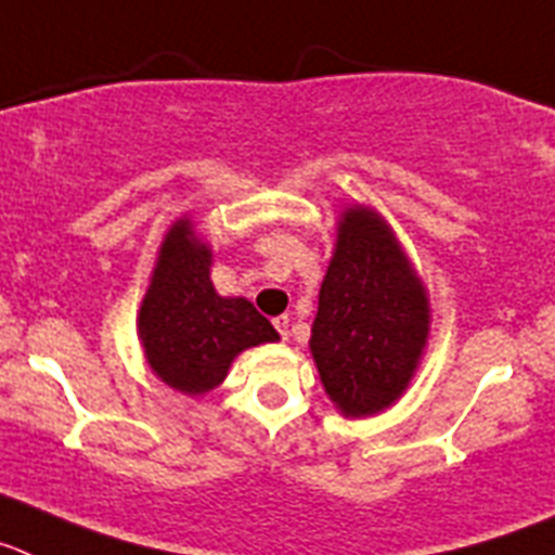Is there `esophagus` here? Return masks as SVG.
Masks as SVG:
<instances>
[{
    "label": "esophagus",
    "instance_id": "esophagus-1",
    "mask_svg": "<svg viewBox=\"0 0 555 555\" xmlns=\"http://www.w3.org/2000/svg\"><path fill=\"white\" fill-rule=\"evenodd\" d=\"M273 326H276V330H279L282 340H287V337H291V318H287V315L276 318V321H273Z\"/></svg>",
    "mask_w": 555,
    "mask_h": 555
}]
</instances>
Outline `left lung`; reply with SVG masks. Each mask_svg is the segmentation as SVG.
Listing matches in <instances>:
<instances>
[{"label":"left lung","instance_id":"1","mask_svg":"<svg viewBox=\"0 0 555 555\" xmlns=\"http://www.w3.org/2000/svg\"><path fill=\"white\" fill-rule=\"evenodd\" d=\"M430 318L427 287L391 223L374 206H346L310 335L337 411L346 418L388 411L416 377Z\"/></svg>","mask_w":555,"mask_h":555}]
</instances>
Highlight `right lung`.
Returning <instances> with one entry per match:
<instances>
[{
    "label": "right lung",
    "mask_w": 555,
    "mask_h": 555,
    "mask_svg": "<svg viewBox=\"0 0 555 555\" xmlns=\"http://www.w3.org/2000/svg\"><path fill=\"white\" fill-rule=\"evenodd\" d=\"M211 259V245L197 234L190 215L176 218L158 245L137 315L151 371L186 397L215 391L245 349L279 340L271 321L248 298L215 291Z\"/></svg>",
    "instance_id": "1"
}]
</instances>
